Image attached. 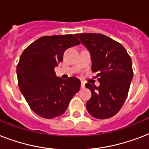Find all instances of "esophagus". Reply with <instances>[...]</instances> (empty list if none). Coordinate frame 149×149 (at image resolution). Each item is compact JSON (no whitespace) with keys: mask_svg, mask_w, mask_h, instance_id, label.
<instances>
[{"mask_svg":"<svg viewBox=\"0 0 149 149\" xmlns=\"http://www.w3.org/2000/svg\"><path fill=\"white\" fill-rule=\"evenodd\" d=\"M85 87V83L83 81H81V88L84 89Z\"/></svg>","mask_w":149,"mask_h":149,"instance_id":"obj_1","label":"esophagus"}]
</instances>
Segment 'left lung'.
Returning a JSON list of instances; mask_svg holds the SVG:
<instances>
[{"instance_id":"obj_1","label":"left lung","mask_w":149,"mask_h":149,"mask_svg":"<svg viewBox=\"0 0 149 149\" xmlns=\"http://www.w3.org/2000/svg\"><path fill=\"white\" fill-rule=\"evenodd\" d=\"M91 52L92 71L97 72L99 86L86 84L91 91L86 102L89 113L97 119H107L118 113L129 91L133 78L131 57L124 46L102 34H76Z\"/></svg>"}]
</instances>
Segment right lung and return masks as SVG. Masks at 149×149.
I'll list each match as a JSON object with an SVG mask.
<instances>
[{"label": "right lung", "mask_w": 149, "mask_h": 149, "mask_svg": "<svg viewBox=\"0 0 149 149\" xmlns=\"http://www.w3.org/2000/svg\"><path fill=\"white\" fill-rule=\"evenodd\" d=\"M79 44L73 35L43 36L22 52L17 65L18 86L31 110L42 118L62 115L79 91V79H61L54 70L63 61L64 52Z\"/></svg>", "instance_id": "obj_1"}]
</instances>
